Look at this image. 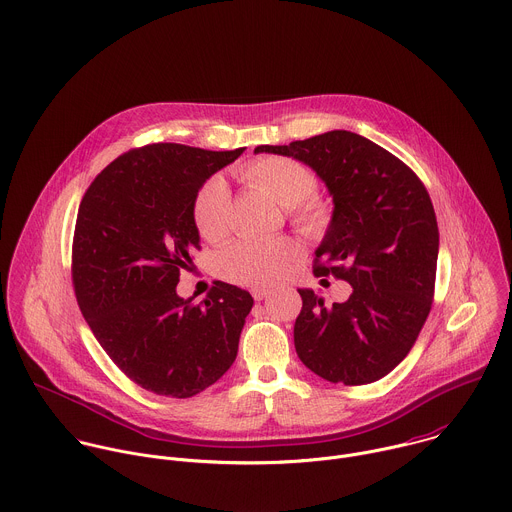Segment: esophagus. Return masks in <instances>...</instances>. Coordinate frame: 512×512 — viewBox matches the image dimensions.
I'll list each match as a JSON object with an SVG mask.
<instances>
[{
	"label": "esophagus",
	"instance_id": "34e87169",
	"mask_svg": "<svg viewBox=\"0 0 512 512\" xmlns=\"http://www.w3.org/2000/svg\"><path fill=\"white\" fill-rule=\"evenodd\" d=\"M268 294H270V292H268L266 288H254V290H252V296H254V300H264Z\"/></svg>",
	"mask_w": 512,
	"mask_h": 512
}]
</instances>
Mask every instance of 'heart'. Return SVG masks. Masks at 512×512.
I'll return each instance as SVG.
<instances>
[{"label":"heart","instance_id":"heart-1","mask_svg":"<svg viewBox=\"0 0 512 512\" xmlns=\"http://www.w3.org/2000/svg\"><path fill=\"white\" fill-rule=\"evenodd\" d=\"M238 178L262 188L286 206L290 218L306 232H322L330 206L314 194V170L294 158L262 156L244 164ZM194 224L208 242H220L232 226V196L222 176L208 178L194 200ZM300 248L284 236L240 238L218 254V272L232 282L268 288L278 284L298 262Z\"/></svg>","mask_w":512,"mask_h":512}]
</instances>
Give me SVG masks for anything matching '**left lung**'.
Returning a JSON list of instances; mask_svg holds the SVG:
<instances>
[{"instance_id":"1","label":"left lung","mask_w":512,"mask_h":512,"mask_svg":"<svg viewBox=\"0 0 512 512\" xmlns=\"http://www.w3.org/2000/svg\"><path fill=\"white\" fill-rule=\"evenodd\" d=\"M254 152L296 158L326 184L334 212L314 274L352 286L350 298L330 308L298 290V358L328 382L380 380L410 352L434 298L438 226L424 184L396 156L346 130Z\"/></svg>"}]
</instances>
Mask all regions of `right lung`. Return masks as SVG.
Returning a JSON list of instances; mask_svg holds the SVG:
<instances>
[{"mask_svg":"<svg viewBox=\"0 0 512 512\" xmlns=\"http://www.w3.org/2000/svg\"><path fill=\"white\" fill-rule=\"evenodd\" d=\"M242 152L136 148L106 166L82 198L72 246L80 310L114 364L154 394L190 398L236 360L250 292L216 280L194 304L176 286L200 250L196 194Z\"/></svg>","mask_w":512,"mask_h":512,"instance_id":"obj_1","label":"right lung"}]
</instances>
